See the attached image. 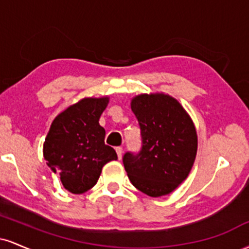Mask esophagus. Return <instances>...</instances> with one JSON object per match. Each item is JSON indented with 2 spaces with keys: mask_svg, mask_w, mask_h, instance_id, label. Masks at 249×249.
<instances>
[{
  "mask_svg": "<svg viewBox=\"0 0 249 249\" xmlns=\"http://www.w3.org/2000/svg\"><path fill=\"white\" fill-rule=\"evenodd\" d=\"M116 152H117V156H118V159H122V157H123V148L122 147H116Z\"/></svg>",
  "mask_w": 249,
  "mask_h": 249,
  "instance_id": "obj_1",
  "label": "esophagus"
}]
</instances>
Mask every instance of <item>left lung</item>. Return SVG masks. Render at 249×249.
Wrapping results in <instances>:
<instances>
[{"mask_svg":"<svg viewBox=\"0 0 249 249\" xmlns=\"http://www.w3.org/2000/svg\"><path fill=\"white\" fill-rule=\"evenodd\" d=\"M131 108L141 127L142 147L126 152L123 164L132 185L150 196H166L187 178L198 138L190 116L164 93L139 95Z\"/></svg>","mask_w":249,"mask_h":249,"instance_id":"left-lung-1","label":"left lung"}]
</instances>
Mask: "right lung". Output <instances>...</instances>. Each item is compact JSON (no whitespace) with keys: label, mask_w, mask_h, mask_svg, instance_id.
<instances>
[{"label":"right lung","mask_w":249,"mask_h":249,"mask_svg":"<svg viewBox=\"0 0 249 249\" xmlns=\"http://www.w3.org/2000/svg\"><path fill=\"white\" fill-rule=\"evenodd\" d=\"M108 98H84L59 113L43 144L47 165L61 177L65 190L82 194L98 181L102 168L117 153L105 145L99 118Z\"/></svg>","instance_id":"add662e5"}]
</instances>
